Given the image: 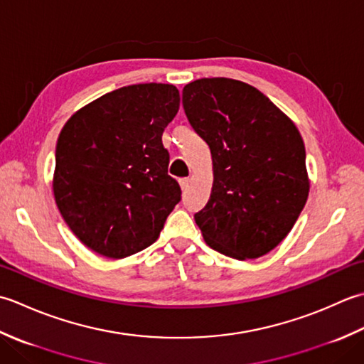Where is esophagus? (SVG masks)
<instances>
[{
	"label": "esophagus",
	"instance_id": "obj_1",
	"mask_svg": "<svg viewBox=\"0 0 364 364\" xmlns=\"http://www.w3.org/2000/svg\"><path fill=\"white\" fill-rule=\"evenodd\" d=\"M179 183H181V188L185 191L188 188V185H190V179H181L179 181Z\"/></svg>",
	"mask_w": 364,
	"mask_h": 364
}]
</instances>
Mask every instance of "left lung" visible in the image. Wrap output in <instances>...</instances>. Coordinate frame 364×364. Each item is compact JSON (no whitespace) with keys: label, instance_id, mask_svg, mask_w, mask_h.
Wrapping results in <instances>:
<instances>
[{"label":"left lung","instance_id":"left-lung-1","mask_svg":"<svg viewBox=\"0 0 364 364\" xmlns=\"http://www.w3.org/2000/svg\"><path fill=\"white\" fill-rule=\"evenodd\" d=\"M182 103L212 154L210 198L195 215L205 243L237 261L270 253L308 199L299 129L261 91L232 78L191 81Z\"/></svg>","mask_w":364,"mask_h":364}]
</instances>
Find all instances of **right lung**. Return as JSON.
<instances>
[{"label": "right lung", "instance_id": "add662e5", "mask_svg": "<svg viewBox=\"0 0 364 364\" xmlns=\"http://www.w3.org/2000/svg\"><path fill=\"white\" fill-rule=\"evenodd\" d=\"M179 105L174 85H132L87 103L64 124L53 196L70 231L94 253L124 259L147 248L181 201L161 143Z\"/></svg>", "mask_w": 364, "mask_h": 364}]
</instances>
